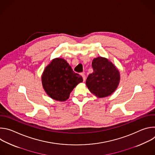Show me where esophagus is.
<instances>
[{
  "mask_svg": "<svg viewBox=\"0 0 155 155\" xmlns=\"http://www.w3.org/2000/svg\"><path fill=\"white\" fill-rule=\"evenodd\" d=\"M81 75L82 76V77H83V81H85V78H86V76H85V75L84 74V73H81Z\"/></svg>",
  "mask_w": 155,
  "mask_h": 155,
  "instance_id": "34e87169",
  "label": "esophagus"
}]
</instances>
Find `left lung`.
Masks as SVG:
<instances>
[{
  "instance_id": "1",
  "label": "left lung",
  "mask_w": 155,
  "mask_h": 155,
  "mask_svg": "<svg viewBox=\"0 0 155 155\" xmlns=\"http://www.w3.org/2000/svg\"><path fill=\"white\" fill-rule=\"evenodd\" d=\"M93 72L88 75L86 84L91 93L102 98L111 95L118 86L120 74L108 59L99 56L92 61Z\"/></svg>"
}]
</instances>
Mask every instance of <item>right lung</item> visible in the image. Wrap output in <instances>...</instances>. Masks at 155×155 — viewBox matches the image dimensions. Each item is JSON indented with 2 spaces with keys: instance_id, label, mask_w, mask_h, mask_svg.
<instances>
[{
  "instance_id": "1",
  "label": "right lung",
  "mask_w": 155,
  "mask_h": 155,
  "mask_svg": "<svg viewBox=\"0 0 155 155\" xmlns=\"http://www.w3.org/2000/svg\"><path fill=\"white\" fill-rule=\"evenodd\" d=\"M83 81V78L74 72L65 59H53L47 66L41 75L44 90L51 99L65 101L69 99L74 88Z\"/></svg>"
}]
</instances>
